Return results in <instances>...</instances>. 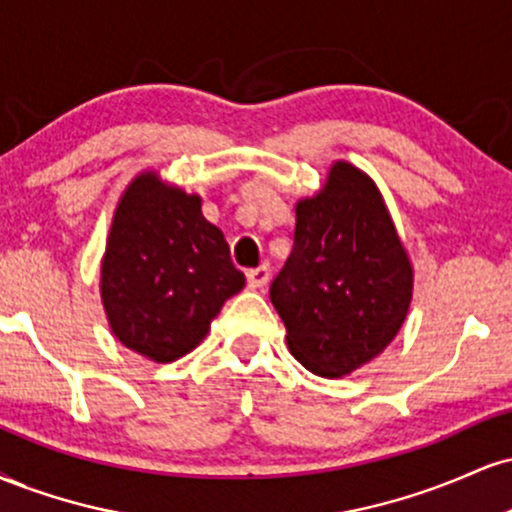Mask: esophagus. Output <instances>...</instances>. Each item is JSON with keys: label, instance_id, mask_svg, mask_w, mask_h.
Here are the masks:
<instances>
[{"label": "esophagus", "instance_id": "1", "mask_svg": "<svg viewBox=\"0 0 512 512\" xmlns=\"http://www.w3.org/2000/svg\"><path fill=\"white\" fill-rule=\"evenodd\" d=\"M269 274H272L269 264H260V267L248 269V272H245V276H248V284L252 286V289H262V286L269 281Z\"/></svg>", "mask_w": 512, "mask_h": 512}]
</instances>
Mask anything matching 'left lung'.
I'll use <instances>...</instances> for the list:
<instances>
[{"instance_id": "8db88e82", "label": "left lung", "mask_w": 512, "mask_h": 512, "mask_svg": "<svg viewBox=\"0 0 512 512\" xmlns=\"http://www.w3.org/2000/svg\"><path fill=\"white\" fill-rule=\"evenodd\" d=\"M414 272L378 187L334 163L320 195L296 204L293 250L269 286L291 354L339 378L383 354L402 327Z\"/></svg>"}]
</instances>
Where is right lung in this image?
<instances>
[{
    "label": "right lung",
    "mask_w": 512,
    "mask_h": 512,
    "mask_svg": "<svg viewBox=\"0 0 512 512\" xmlns=\"http://www.w3.org/2000/svg\"><path fill=\"white\" fill-rule=\"evenodd\" d=\"M245 286L202 199L139 175L120 199L101 264V296L127 349L175 361L202 342L221 305Z\"/></svg>",
    "instance_id": "1"
}]
</instances>
